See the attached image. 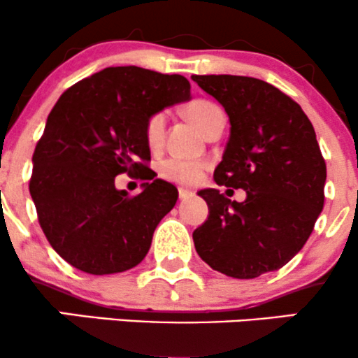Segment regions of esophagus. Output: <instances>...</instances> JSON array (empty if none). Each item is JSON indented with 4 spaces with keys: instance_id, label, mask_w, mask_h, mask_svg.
I'll return each mask as SVG.
<instances>
[{
    "instance_id": "1",
    "label": "esophagus",
    "mask_w": 358,
    "mask_h": 358,
    "mask_svg": "<svg viewBox=\"0 0 358 358\" xmlns=\"http://www.w3.org/2000/svg\"><path fill=\"white\" fill-rule=\"evenodd\" d=\"M178 196H180V200H188L193 196V192L187 190V188H178Z\"/></svg>"
}]
</instances>
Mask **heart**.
<instances>
[{
  "label": "heart",
  "mask_w": 358,
  "mask_h": 358,
  "mask_svg": "<svg viewBox=\"0 0 358 358\" xmlns=\"http://www.w3.org/2000/svg\"><path fill=\"white\" fill-rule=\"evenodd\" d=\"M185 114L188 119L199 127L202 133L207 134L208 129L213 126L217 119L224 116L220 108L207 101H193L185 108ZM166 131V113L159 110V113L151 114L148 117L145 126V136L146 143L151 150H158L163 145ZM208 163L202 159H187L178 158V156H171V158L163 159L158 165V173L162 178L170 180L178 185H196L203 178L205 171H207Z\"/></svg>",
  "instance_id": "obj_1"
}]
</instances>
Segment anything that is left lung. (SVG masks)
Wrapping results in <instances>:
<instances>
[{
    "mask_svg": "<svg viewBox=\"0 0 358 358\" xmlns=\"http://www.w3.org/2000/svg\"><path fill=\"white\" fill-rule=\"evenodd\" d=\"M224 106L231 136L213 180L245 190L244 202L217 188L199 195L208 219L193 231L199 256L225 276L252 279L289 262L306 244L324 202L327 165L298 102L254 77L193 76Z\"/></svg>",
    "mask_w": 358,
    "mask_h": 358,
    "instance_id": "8db88e82",
    "label": "left lung"
}]
</instances>
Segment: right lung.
Returning <instances> with one entry per match:
<instances>
[{"mask_svg": "<svg viewBox=\"0 0 358 358\" xmlns=\"http://www.w3.org/2000/svg\"><path fill=\"white\" fill-rule=\"evenodd\" d=\"M188 99L183 76L129 65L77 82L53 106L31 159L30 195L45 237L73 268L102 276L145 259L178 190L158 178L131 196L114 178L150 173L148 117Z\"/></svg>", "mask_w": 358, "mask_h": 358, "instance_id": "add662e5", "label": "right lung"}]
</instances>
